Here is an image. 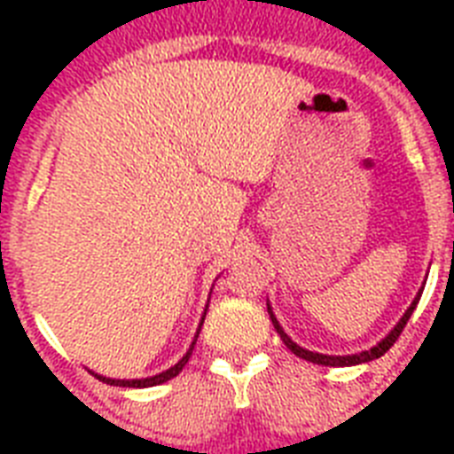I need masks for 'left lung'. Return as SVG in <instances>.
Wrapping results in <instances>:
<instances>
[{
	"mask_svg": "<svg viewBox=\"0 0 454 454\" xmlns=\"http://www.w3.org/2000/svg\"><path fill=\"white\" fill-rule=\"evenodd\" d=\"M424 287L419 292H417V297L412 299V303L408 306V310L403 313V317L398 320V323L394 325V330L388 332L387 337L381 339V341H377V344L372 346V348H367V351H360V353H351V356H327V353H316V351H309V348H303V346H299L297 341H292V337L287 334V332L280 327V323H278L276 313H273V309H270V303H266L269 306V316L270 320H273V327H276V332L280 334V339L285 341V346L290 348L294 356H299V358L309 360V363H316V365H327V367H348V365H360V363H370V360L374 358H381L384 353L391 348V346L395 344V339L401 337L403 327L408 325L410 316H412V310L417 309V303H419V297H422Z\"/></svg>",
	"mask_w": 454,
	"mask_h": 454,
	"instance_id": "1",
	"label": "left lung"
}]
</instances>
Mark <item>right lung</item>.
Segmentation results:
<instances>
[{
	"mask_svg": "<svg viewBox=\"0 0 454 454\" xmlns=\"http://www.w3.org/2000/svg\"><path fill=\"white\" fill-rule=\"evenodd\" d=\"M205 316H207V309H205ZM205 316H202V320H200L198 325V332H195V339H192L191 348L185 351V356L181 360H178L176 365H171L169 370H164V372L160 374H153V377H145V380H113V377H103V374L98 372H91L96 377V380L106 381V384H110V387H131V388H145V387H157V384H164V381L174 380L181 370L185 367V363H188V358L192 356V348H195V341H198V334H200V327H202V323H205Z\"/></svg>",
	"mask_w": 454,
	"mask_h": 454,
	"instance_id": "1",
	"label": "right lung"
}]
</instances>
